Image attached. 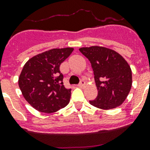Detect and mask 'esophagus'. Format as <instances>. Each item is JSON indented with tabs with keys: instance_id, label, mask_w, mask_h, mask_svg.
<instances>
[{
	"instance_id": "1",
	"label": "esophagus",
	"mask_w": 150,
	"mask_h": 150,
	"mask_svg": "<svg viewBox=\"0 0 150 150\" xmlns=\"http://www.w3.org/2000/svg\"><path fill=\"white\" fill-rule=\"evenodd\" d=\"M85 85H86V82H85L83 80H82V81L79 82V84L78 85V86H79V87H81V88H82V87L85 86Z\"/></svg>"
}]
</instances>
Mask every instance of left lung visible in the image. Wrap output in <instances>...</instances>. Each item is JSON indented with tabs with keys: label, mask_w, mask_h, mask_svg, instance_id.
<instances>
[{
	"label": "left lung",
	"mask_w": 150,
	"mask_h": 150,
	"mask_svg": "<svg viewBox=\"0 0 150 150\" xmlns=\"http://www.w3.org/2000/svg\"><path fill=\"white\" fill-rule=\"evenodd\" d=\"M80 52L89 59L93 70L98 95L90 104L100 109L119 107L127 98L132 84L128 62L116 51L103 47H82Z\"/></svg>",
	"instance_id": "left-lung-1"
}]
</instances>
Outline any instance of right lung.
Returning <instances> with one entry per match:
<instances>
[{"instance_id": "obj_1", "label": "right lung", "mask_w": 150, "mask_h": 150, "mask_svg": "<svg viewBox=\"0 0 150 150\" xmlns=\"http://www.w3.org/2000/svg\"><path fill=\"white\" fill-rule=\"evenodd\" d=\"M73 48L52 49L34 56L24 65L18 86L26 101L43 113H54L66 107L71 89L63 83L60 65L72 53Z\"/></svg>"}]
</instances>
